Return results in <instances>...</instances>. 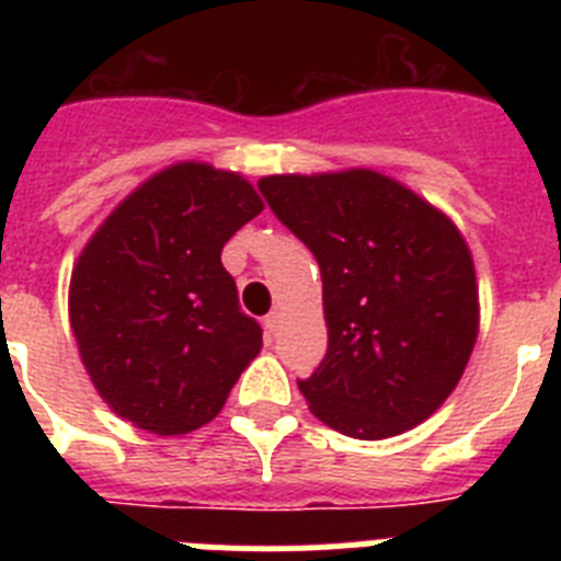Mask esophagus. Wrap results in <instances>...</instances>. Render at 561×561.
I'll return each mask as SVG.
<instances>
[{
	"label": "esophagus",
	"instance_id": "obj_1",
	"mask_svg": "<svg viewBox=\"0 0 561 561\" xmlns=\"http://www.w3.org/2000/svg\"><path fill=\"white\" fill-rule=\"evenodd\" d=\"M264 325L270 334H277V329H280V311H270V314L264 317Z\"/></svg>",
	"mask_w": 561,
	"mask_h": 561
}]
</instances>
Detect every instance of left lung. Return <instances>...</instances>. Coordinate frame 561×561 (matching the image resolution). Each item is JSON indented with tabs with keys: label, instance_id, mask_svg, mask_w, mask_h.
<instances>
[{
	"label": "left lung",
	"instance_id": "8db88e82",
	"mask_svg": "<svg viewBox=\"0 0 561 561\" xmlns=\"http://www.w3.org/2000/svg\"><path fill=\"white\" fill-rule=\"evenodd\" d=\"M257 187L323 275L329 351L297 381L311 413L362 440L427 421L463 376L480 325L474 261L455 221L370 168L272 173Z\"/></svg>",
	"mask_w": 561,
	"mask_h": 561
}]
</instances>
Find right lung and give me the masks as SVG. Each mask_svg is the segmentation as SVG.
<instances>
[{
  "label": "right lung",
  "instance_id": "add662e5",
  "mask_svg": "<svg viewBox=\"0 0 561 561\" xmlns=\"http://www.w3.org/2000/svg\"><path fill=\"white\" fill-rule=\"evenodd\" d=\"M261 210L241 173L176 162L134 187L78 255L69 325L101 399L134 427L199 430L264 345L221 266Z\"/></svg>",
  "mask_w": 561,
  "mask_h": 561
}]
</instances>
